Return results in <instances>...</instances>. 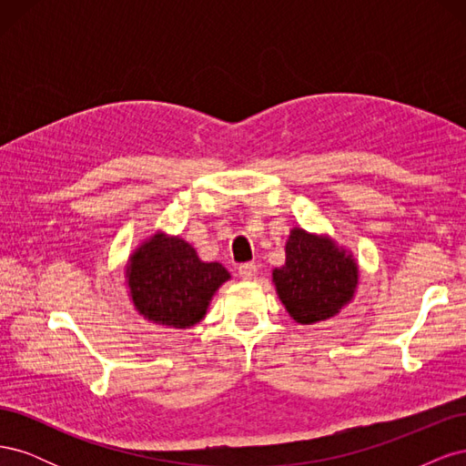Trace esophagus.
Here are the masks:
<instances>
[{"instance_id": "34e87169", "label": "esophagus", "mask_w": 466, "mask_h": 466, "mask_svg": "<svg viewBox=\"0 0 466 466\" xmlns=\"http://www.w3.org/2000/svg\"><path fill=\"white\" fill-rule=\"evenodd\" d=\"M257 274H258V270H257L255 262H247V264L238 266V276H241L243 279H255Z\"/></svg>"}]
</instances>
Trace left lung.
I'll return each instance as SVG.
<instances>
[{"label":"left lung","instance_id":"1","mask_svg":"<svg viewBox=\"0 0 466 466\" xmlns=\"http://www.w3.org/2000/svg\"><path fill=\"white\" fill-rule=\"evenodd\" d=\"M360 270L354 257L332 238L307 233L301 228L289 231L286 264L272 272L279 301L293 320L313 324L340 313L354 298Z\"/></svg>","mask_w":466,"mask_h":466}]
</instances>
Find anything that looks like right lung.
Returning a JSON list of instances; mask_svg holds the SVG:
<instances>
[{
    "mask_svg": "<svg viewBox=\"0 0 466 466\" xmlns=\"http://www.w3.org/2000/svg\"><path fill=\"white\" fill-rule=\"evenodd\" d=\"M126 278L139 315L188 329L206 317L214 293L231 276L219 262H202L180 237L155 233L130 257Z\"/></svg>",
    "mask_w": 466,
    "mask_h": 466,
    "instance_id": "right-lung-1",
    "label": "right lung"
}]
</instances>
